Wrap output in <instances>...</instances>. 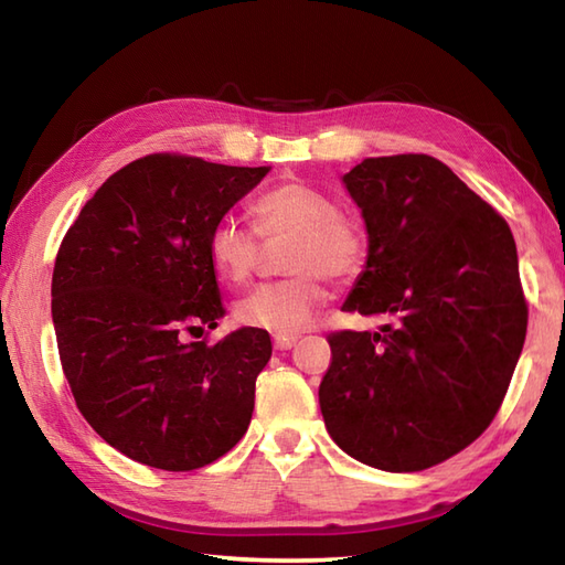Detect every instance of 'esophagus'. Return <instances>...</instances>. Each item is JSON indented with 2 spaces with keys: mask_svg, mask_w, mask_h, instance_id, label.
Segmentation results:
<instances>
[{
  "mask_svg": "<svg viewBox=\"0 0 565 565\" xmlns=\"http://www.w3.org/2000/svg\"><path fill=\"white\" fill-rule=\"evenodd\" d=\"M296 342H298L296 334H274V347H276V350H291Z\"/></svg>",
  "mask_w": 565,
  "mask_h": 565,
  "instance_id": "1",
  "label": "esophagus"
}]
</instances>
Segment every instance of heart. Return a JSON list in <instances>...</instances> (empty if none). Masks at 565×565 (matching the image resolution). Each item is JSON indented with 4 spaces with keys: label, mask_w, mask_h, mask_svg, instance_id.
<instances>
[{
    "label": "heart",
    "mask_w": 565,
    "mask_h": 565,
    "mask_svg": "<svg viewBox=\"0 0 565 565\" xmlns=\"http://www.w3.org/2000/svg\"><path fill=\"white\" fill-rule=\"evenodd\" d=\"M252 227L233 215L213 225L209 259L227 284H245L264 257V243L284 247L281 281L264 284L235 306V318L249 328L279 334L306 330L326 303V279L347 284L366 267L364 227L342 213L338 201L310 184L286 182L264 191L252 203Z\"/></svg>",
    "instance_id": "b5f03b06"
}]
</instances>
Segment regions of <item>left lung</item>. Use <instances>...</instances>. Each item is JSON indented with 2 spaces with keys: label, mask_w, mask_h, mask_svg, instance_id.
<instances>
[{
  "label": "left lung",
  "mask_w": 565,
  "mask_h": 565,
  "mask_svg": "<svg viewBox=\"0 0 565 565\" xmlns=\"http://www.w3.org/2000/svg\"><path fill=\"white\" fill-rule=\"evenodd\" d=\"M369 233L342 310L393 316L328 334L320 381L330 437L393 473L451 459L493 423L526 334L508 221L429 154L366 158L344 174Z\"/></svg>",
  "instance_id": "8db88e82"
}]
</instances>
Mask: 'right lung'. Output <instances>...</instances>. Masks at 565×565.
<instances>
[{
  "label": "right lung",
  "mask_w": 565,
  "mask_h": 565,
  "mask_svg": "<svg viewBox=\"0 0 565 565\" xmlns=\"http://www.w3.org/2000/svg\"><path fill=\"white\" fill-rule=\"evenodd\" d=\"M269 167L152 152L114 172L60 243L53 326L84 419L128 459L194 471L243 439L267 330L191 342L223 316L213 225Z\"/></svg>",
  "instance_id": "add662e5"
}]
</instances>
